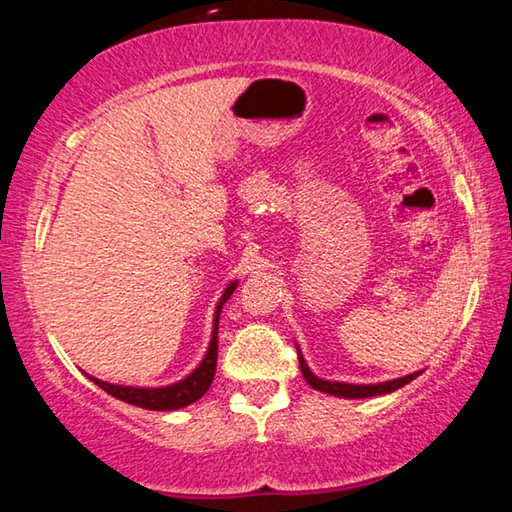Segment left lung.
Returning <instances> with one entry per match:
<instances>
[{"label":"left lung","mask_w":512,"mask_h":512,"mask_svg":"<svg viewBox=\"0 0 512 512\" xmlns=\"http://www.w3.org/2000/svg\"><path fill=\"white\" fill-rule=\"evenodd\" d=\"M298 361H300V370L302 375H305L307 384L311 388H316L320 393H329V395H336V397H345V400H361V397H375V395H386V393H393L397 388H402L413 381L415 377L420 375V372H413V375H406L400 379H393V381H381V384H345V381H327V379H320L316 377L314 372L309 370V366L302 359V354L298 352Z\"/></svg>","instance_id":"obj_1"}]
</instances>
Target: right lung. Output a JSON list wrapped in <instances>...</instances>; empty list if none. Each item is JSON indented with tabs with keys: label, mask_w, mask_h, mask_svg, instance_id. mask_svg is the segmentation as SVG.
<instances>
[{
	"label": "right lung",
	"mask_w": 512,
	"mask_h": 512,
	"mask_svg": "<svg viewBox=\"0 0 512 512\" xmlns=\"http://www.w3.org/2000/svg\"><path fill=\"white\" fill-rule=\"evenodd\" d=\"M235 287H237V282H232L230 287L223 291V298L219 300V305H216L212 341H210V348H207L205 359L198 363V368L192 372V375L180 379L178 384L162 386V388H135V386L108 384V381H101L94 377H90V379L99 388H103L108 395L117 397V400L128 402L133 406H140V409H149V411H176V409H183V406H187V404H194L196 400H201V397L207 393V388L212 386L214 370H216V357H219V341H216V334H219L221 309L225 305V300L232 296Z\"/></svg>",
	"instance_id": "obj_1"
}]
</instances>
